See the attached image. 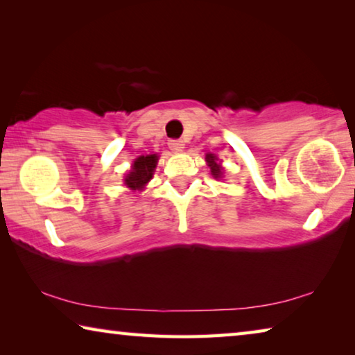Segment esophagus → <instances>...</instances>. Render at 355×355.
Returning <instances> with one entry per match:
<instances>
[{
    "label": "esophagus",
    "mask_w": 355,
    "mask_h": 355,
    "mask_svg": "<svg viewBox=\"0 0 355 355\" xmlns=\"http://www.w3.org/2000/svg\"><path fill=\"white\" fill-rule=\"evenodd\" d=\"M167 144H169V148L173 152H182L184 148V142L182 139H171Z\"/></svg>",
    "instance_id": "obj_1"
}]
</instances>
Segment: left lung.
Segmentation results:
<instances>
[{"label":"left lung","mask_w":355,"mask_h":355,"mask_svg":"<svg viewBox=\"0 0 355 355\" xmlns=\"http://www.w3.org/2000/svg\"><path fill=\"white\" fill-rule=\"evenodd\" d=\"M216 156L214 155H211V153H208L207 155V161H208V166H209V169H211V173L214 175V178H220V175H222V167L216 163Z\"/></svg>","instance_id":"obj_1"}]
</instances>
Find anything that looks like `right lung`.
Wrapping results in <instances>:
<instances>
[{
  "mask_svg": "<svg viewBox=\"0 0 355 355\" xmlns=\"http://www.w3.org/2000/svg\"><path fill=\"white\" fill-rule=\"evenodd\" d=\"M158 163V156L156 155H147V156H139L135 161L133 169L125 178V184L131 189H142L146 183L150 182V178L153 175V171Z\"/></svg>",
  "mask_w": 355,
  "mask_h": 355,
  "instance_id": "obj_1",
  "label": "right lung"
}]
</instances>
